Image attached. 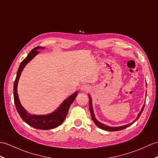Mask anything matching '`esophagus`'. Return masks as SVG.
<instances>
[{"instance_id": "34e87169", "label": "esophagus", "mask_w": 158, "mask_h": 158, "mask_svg": "<svg viewBox=\"0 0 158 158\" xmlns=\"http://www.w3.org/2000/svg\"><path fill=\"white\" fill-rule=\"evenodd\" d=\"M80 89L81 91H86L87 89H89V87H88V85H85V84H84V85H82L81 86Z\"/></svg>"}]
</instances>
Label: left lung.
Instances as JSON below:
<instances>
[{
    "label": "left lung",
    "instance_id": "left-lung-1",
    "mask_svg": "<svg viewBox=\"0 0 158 158\" xmlns=\"http://www.w3.org/2000/svg\"><path fill=\"white\" fill-rule=\"evenodd\" d=\"M147 84V83H146ZM147 86V85H146ZM146 94H147V91H146ZM88 96H89V111H90V113H91V119H92V120L94 122V123L96 124V125L97 127H98L99 128H100L101 129H103V130H105V131H120V130H123V129H126L127 127L131 126V124H133L135 121H136L139 118V116H141V113L143 112V110L144 109V107H145V104L143 106V107L141 108V112L139 113V114L137 117V118L135 119L133 123H131L130 124H125V125H123V126H120V127H110V126H107L106 125V124L102 123L100 122H99V121L96 118V117H95V115H94V110H93V106H92V100H91V98L90 97V95L88 94Z\"/></svg>",
    "mask_w": 158,
    "mask_h": 158
}]
</instances>
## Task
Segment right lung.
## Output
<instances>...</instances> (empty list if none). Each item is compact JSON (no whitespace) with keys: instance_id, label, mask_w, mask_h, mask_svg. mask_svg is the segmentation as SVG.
I'll return each instance as SVG.
<instances>
[{"instance_id":"right-lung-1","label":"right lung","mask_w":158,"mask_h":158,"mask_svg":"<svg viewBox=\"0 0 158 158\" xmlns=\"http://www.w3.org/2000/svg\"><path fill=\"white\" fill-rule=\"evenodd\" d=\"M44 48H45L44 47H35V48L33 49L31 52L29 53L27 57L21 62L19 69H18L17 73L16 79L15 80L14 82L13 95L14 102L16 106L17 110L25 123H26L29 126H31L32 127L35 128V129L42 130H49L60 125L62 122L64 120L68 113L69 107H70V106L73 103V102L75 100V98L77 96L78 92L76 91V92L72 94L71 96L67 98L65 100L62 102V104L56 110L52 113L48 114H31L28 113L26 111V110L22 106L17 94L18 81H19L21 72L28 62L29 61H31L36 55L40 53L38 50Z\"/></svg>"}]
</instances>
